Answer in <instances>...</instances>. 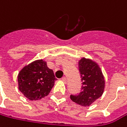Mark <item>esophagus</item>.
<instances>
[{
  "label": "esophagus",
  "mask_w": 127,
  "mask_h": 127,
  "mask_svg": "<svg viewBox=\"0 0 127 127\" xmlns=\"http://www.w3.org/2000/svg\"><path fill=\"white\" fill-rule=\"evenodd\" d=\"M62 80L65 83H67V79H66V77H63L62 78Z\"/></svg>",
  "instance_id": "obj_1"
}]
</instances>
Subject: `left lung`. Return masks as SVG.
<instances>
[{
  "mask_svg": "<svg viewBox=\"0 0 127 127\" xmlns=\"http://www.w3.org/2000/svg\"><path fill=\"white\" fill-rule=\"evenodd\" d=\"M82 80V92L71 95L73 102L83 106H89L102 96L105 89V77L98 63L92 59L82 57L79 62Z\"/></svg>",
  "mask_w": 127,
  "mask_h": 127,
  "instance_id": "8db88e82",
  "label": "left lung"
}]
</instances>
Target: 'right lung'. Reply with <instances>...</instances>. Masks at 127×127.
Masks as SVG:
<instances>
[{
    "mask_svg": "<svg viewBox=\"0 0 127 127\" xmlns=\"http://www.w3.org/2000/svg\"><path fill=\"white\" fill-rule=\"evenodd\" d=\"M19 91L30 100L47 96L56 80L53 71L44 59H37L25 65L18 74Z\"/></svg>",
    "mask_w": 127,
    "mask_h": 127,
    "instance_id": "obj_1",
    "label": "right lung"
}]
</instances>
